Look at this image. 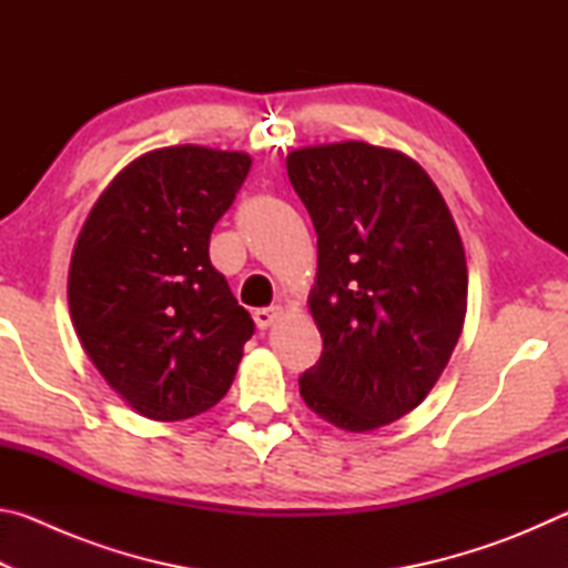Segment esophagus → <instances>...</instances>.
I'll list each match as a JSON object with an SVG mask.
<instances>
[{"label": "esophagus", "mask_w": 568, "mask_h": 568, "mask_svg": "<svg viewBox=\"0 0 568 568\" xmlns=\"http://www.w3.org/2000/svg\"><path fill=\"white\" fill-rule=\"evenodd\" d=\"M255 323H257V328L261 331H267L271 328V325H275L277 321L283 318V307L281 305H271V307H261V311H255Z\"/></svg>", "instance_id": "34e87169"}]
</instances>
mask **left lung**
<instances>
[{
  "label": "left lung",
  "mask_w": 568,
  "mask_h": 568,
  "mask_svg": "<svg viewBox=\"0 0 568 568\" xmlns=\"http://www.w3.org/2000/svg\"><path fill=\"white\" fill-rule=\"evenodd\" d=\"M293 190L318 233L307 297L323 338L305 406L351 434L406 416L436 386L466 318L454 215L416 160L368 142L293 150Z\"/></svg>",
  "instance_id": "left-lung-1"
}]
</instances>
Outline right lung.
Masks as SVG:
<instances>
[{"label": "right lung", "instance_id": "right-lung-1", "mask_svg": "<svg viewBox=\"0 0 568 568\" xmlns=\"http://www.w3.org/2000/svg\"><path fill=\"white\" fill-rule=\"evenodd\" d=\"M250 162L235 150H152L110 182L77 237L67 283L74 331L145 418L213 408L255 331L207 253Z\"/></svg>", "mask_w": 568, "mask_h": 568}]
</instances>
